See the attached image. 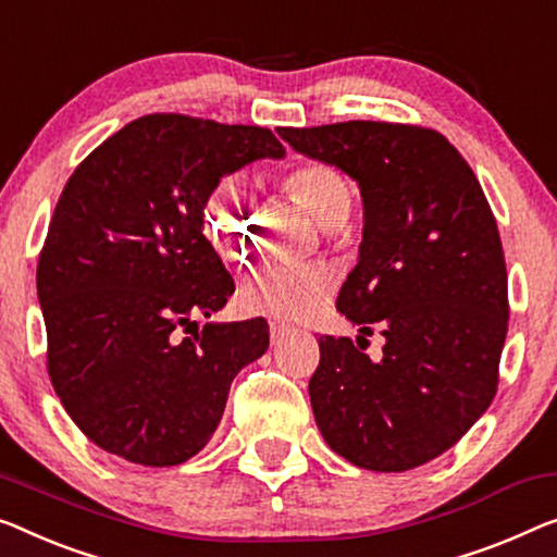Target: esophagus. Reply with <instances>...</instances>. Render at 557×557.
<instances>
[{
  "label": "esophagus",
  "instance_id": "esophagus-1",
  "mask_svg": "<svg viewBox=\"0 0 557 557\" xmlns=\"http://www.w3.org/2000/svg\"><path fill=\"white\" fill-rule=\"evenodd\" d=\"M289 332H293V330H289L287 325H282V322H270V335H272V343H280V339L285 337V335H289Z\"/></svg>",
  "mask_w": 557,
  "mask_h": 557
}]
</instances>
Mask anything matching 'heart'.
I'll return each instance as SVG.
<instances>
[{
  "label": "heart",
  "instance_id": "1",
  "mask_svg": "<svg viewBox=\"0 0 557 557\" xmlns=\"http://www.w3.org/2000/svg\"><path fill=\"white\" fill-rule=\"evenodd\" d=\"M282 189L312 214L322 227L345 225L352 210L350 182L327 162H300L282 177ZM202 227L214 250L239 262L250 255L257 232L255 199L237 180L225 177L207 195ZM335 287V272L325 264L262 262L245 277L239 302L245 310L280 320H307L325 307Z\"/></svg>",
  "mask_w": 557,
  "mask_h": 557
}]
</instances>
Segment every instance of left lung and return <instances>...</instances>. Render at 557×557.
<instances>
[{
	"instance_id": "obj_1",
	"label": "left lung",
	"mask_w": 557,
	"mask_h": 557,
	"mask_svg": "<svg viewBox=\"0 0 557 557\" xmlns=\"http://www.w3.org/2000/svg\"><path fill=\"white\" fill-rule=\"evenodd\" d=\"M360 187L362 243L337 310L386 337L377 361L322 335L310 403L339 458L375 472L435 460L491 408L508 332V272L483 187L435 129L389 122L277 127Z\"/></svg>"
}]
</instances>
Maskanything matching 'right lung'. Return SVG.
<instances>
[{
    "label": "right lung",
    "instance_id": "add662e5",
    "mask_svg": "<svg viewBox=\"0 0 557 557\" xmlns=\"http://www.w3.org/2000/svg\"><path fill=\"white\" fill-rule=\"evenodd\" d=\"M262 157H285L264 127L147 114L64 185L37 264L47 370L102 450L147 468L189 460L218 430L232 380L268 350L262 318L195 320L235 293L202 232L207 195Z\"/></svg>",
    "mask_w": 557,
    "mask_h": 557
}]
</instances>
